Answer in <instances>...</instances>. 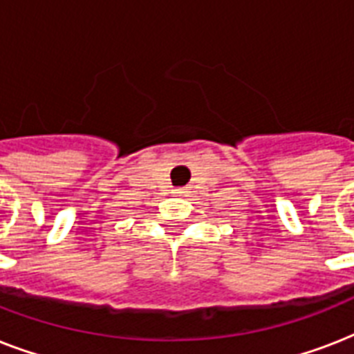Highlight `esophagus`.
Wrapping results in <instances>:
<instances>
[{"label":"esophagus","instance_id":"obj_1","mask_svg":"<svg viewBox=\"0 0 354 354\" xmlns=\"http://www.w3.org/2000/svg\"><path fill=\"white\" fill-rule=\"evenodd\" d=\"M178 193H182V191H178Z\"/></svg>","mask_w":354,"mask_h":354}]
</instances>
